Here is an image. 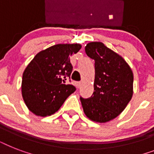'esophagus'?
<instances>
[{"mask_svg":"<svg viewBox=\"0 0 154 154\" xmlns=\"http://www.w3.org/2000/svg\"><path fill=\"white\" fill-rule=\"evenodd\" d=\"M75 85H76V86H77V88H79V87L81 86V85H82V82H75Z\"/></svg>","mask_w":154,"mask_h":154,"instance_id":"34e87169","label":"esophagus"}]
</instances>
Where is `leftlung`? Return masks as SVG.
Segmentation results:
<instances>
[{
    "label": "left lung",
    "mask_w": 154,
    "mask_h": 154,
    "mask_svg": "<svg viewBox=\"0 0 154 154\" xmlns=\"http://www.w3.org/2000/svg\"><path fill=\"white\" fill-rule=\"evenodd\" d=\"M87 56L95 61L94 91L90 97H80L88 118L105 123L125 109L133 96L134 74L122 57L101 42L85 46Z\"/></svg>",
    "instance_id": "left-lung-1"
}]
</instances>
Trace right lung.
Masks as SVG:
<instances>
[{
    "label": "right lung",
    "mask_w": 154,
    "mask_h": 154,
    "mask_svg": "<svg viewBox=\"0 0 154 154\" xmlns=\"http://www.w3.org/2000/svg\"><path fill=\"white\" fill-rule=\"evenodd\" d=\"M82 48L80 44H58L39 52L23 72L21 93L28 109L35 115L55 113L76 90L70 79L69 58Z\"/></svg>",
    "instance_id": "right-lung-1"
}]
</instances>
